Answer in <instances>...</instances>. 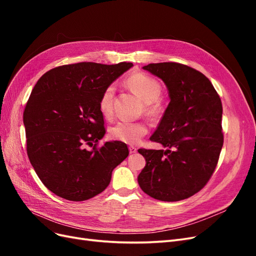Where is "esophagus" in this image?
<instances>
[{
    "label": "esophagus",
    "mask_w": 256,
    "mask_h": 256,
    "mask_svg": "<svg viewBox=\"0 0 256 256\" xmlns=\"http://www.w3.org/2000/svg\"><path fill=\"white\" fill-rule=\"evenodd\" d=\"M136 147L134 146H130L129 147V152H130V154H136Z\"/></svg>",
    "instance_id": "obj_1"
}]
</instances>
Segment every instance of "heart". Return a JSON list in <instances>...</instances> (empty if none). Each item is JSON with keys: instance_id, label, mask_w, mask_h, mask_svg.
Here are the masks:
<instances>
[{"instance_id": "b5f03b06", "label": "heart", "mask_w": 256, "mask_h": 256, "mask_svg": "<svg viewBox=\"0 0 256 256\" xmlns=\"http://www.w3.org/2000/svg\"><path fill=\"white\" fill-rule=\"evenodd\" d=\"M125 82L127 86L146 104L147 112L152 115L158 113L159 106L156 104V100L160 97L161 85L156 79L144 72H136L129 76ZM113 96L114 86L110 85L104 90L99 100V110L106 118H111L113 113ZM147 131H148L147 126L142 122L120 120L110 129V134L114 140L134 145L141 141Z\"/></svg>"}]
</instances>
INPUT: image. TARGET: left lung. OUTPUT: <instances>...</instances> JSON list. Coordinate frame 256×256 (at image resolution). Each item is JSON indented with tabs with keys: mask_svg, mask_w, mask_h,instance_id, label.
I'll use <instances>...</instances> for the list:
<instances>
[{
	"mask_svg": "<svg viewBox=\"0 0 256 256\" xmlns=\"http://www.w3.org/2000/svg\"><path fill=\"white\" fill-rule=\"evenodd\" d=\"M144 70L164 82L170 104L150 140L166 150L138 152L146 164L138 176L150 196L176 202L202 189L223 146L221 99L208 78L180 63H157Z\"/></svg>",
	"mask_w": 256,
	"mask_h": 256,
	"instance_id": "obj_1",
	"label": "left lung"
}]
</instances>
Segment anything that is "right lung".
<instances>
[{"mask_svg": "<svg viewBox=\"0 0 256 256\" xmlns=\"http://www.w3.org/2000/svg\"><path fill=\"white\" fill-rule=\"evenodd\" d=\"M132 66L126 62L64 65L35 84L23 112L26 150L36 174L54 194L74 202L94 198L127 158L125 143L96 145L106 134L100 97ZM86 144L93 148L86 150Z\"/></svg>", "mask_w": 256, "mask_h": 256, "instance_id": "obj_1", "label": "right lung"}]
</instances>
